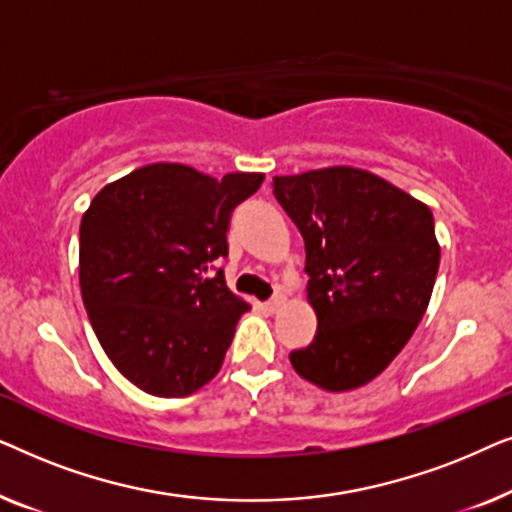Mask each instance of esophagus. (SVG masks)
Here are the masks:
<instances>
[{"mask_svg":"<svg viewBox=\"0 0 512 512\" xmlns=\"http://www.w3.org/2000/svg\"><path fill=\"white\" fill-rule=\"evenodd\" d=\"M282 305H284V298L277 296V298L268 300V303H263V310L268 314H275V312H279V307H282Z\"/></svg>","mask_w":512,"mask_h":512,"instance_id":"34e87169","label":"esophagus"}]
</instances>
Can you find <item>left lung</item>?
I'll list each match as a JSON object with an SVG mask.
<instances>
[{
  "mask_svg": "<svg viewBox=\"0 0 512 512\" xmlns=\"http://www.w3.org/2000/svg\"><path fill=\"white\" fill-rule=\"evenodd\" d=\"M275 198L305 240L317 333L289 354L324 391L359 389L408 345L429 307L440 244L433 214L387 179L349 165L275 177Z\"/></svg>",
  "mask_w": 512,
  "mask_h": 512,
  "instance_id": "8db88e82",
  "label": "left lung"
}]
</instances>
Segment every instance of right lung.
I'll list each match as a JSON object with an SVG mask.
<instances>
[{
  "label": "right lung",
  "mask_w": 512,
  "mask_h": 512,
  "mask_svg": "<svg viewBox=\"0 0 512 512\" xmlns=\"http://www.w3.org/2000/svg\"><path fill=\"white\" fill-rule=\"evenodd\" d=\"M263 179L151 163L104 186L83 214V305L118 373L146 394L191 396L221 370L249 303L207 270L228 256L230 214Z\"/></svg>",
  "instance_id": "add662e5"
}]
</instances>
